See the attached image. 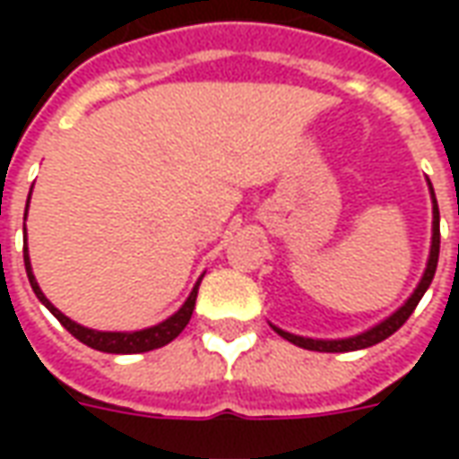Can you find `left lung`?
<instances>
[{
    "mask_svg": "<svg viewBox=\"0 0 459 459\" xmlns=\"http://www.w3.org/2000/svg\"><path fill=\"white\" fill-rule=\"evenodd\" d=\"M430 194H433V186H430ZM437 255H440V211H437V201H435L433 194V246H430V258H428V268L423 273V280L418 282V288L411 295V299L405 302L403 307L394 312L391 317L384 319L381 325H376L374 329H368L364 334H356V337L349 339H305L298 337V334H290V332H282V329L273 327L278 332L280 337L288 339L295 346H302V349H309V351H329V354H342V351H356V349H366V346H374L378 342L388 339L394 332L403 327L405 319L413 315V309L418 307V302L425 295V290L430 288L433 282L435 268H437Z\"/></svg>",
    "mask_w": 459,
    "mask_h": 459,
    "instance_id": "obj_1",
    "label": "left lung"
}]
</instances>
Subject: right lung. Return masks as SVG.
<instances>
[{"instance_id":"add662e5","label":"right lung","mask_w":459,"mask_h":459,"mask_svg":"<svg viewBox=\"0 0 459 459\" xmlns=\"http://www.w3.org/2000/svg\"><path fill=\"white\" fill-rule=\"evenodd\" d=\"M26 209H29V204H26ZM26 219V213H24ZM24 265H26V278L31 282V290L36 292V298L44 302L48 312L54 315L61 325H64L71 334H74L78 342H83L85 346H91V349H98V351H105V354H142V351H152V349H160V346L169 344L171 339H177L184 332V327L189 325L191 312H194V305H196V292H199V282H196V288L191 290L189 299L181 305V309L177 315H171L169 319H164L161 325L150 329H142V332H95V329L81 327V325H75L74 319H68L64 312H58V309L44 298V292L39 288V282H36L34 273H31V263H29V253H26V229H24Z\"/></svg>"}]
</instances>
